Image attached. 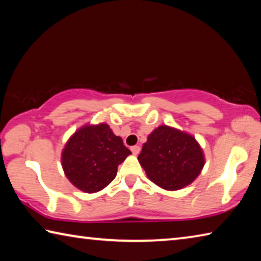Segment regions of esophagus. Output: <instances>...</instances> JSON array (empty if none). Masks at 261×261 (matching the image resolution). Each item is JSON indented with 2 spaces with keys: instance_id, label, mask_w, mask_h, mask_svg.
Returning a JSON list of instances; mask_svg holds the SVG:
<instances>
[{
  "instance_id": "esophagus-1",
  "label": "esophagus",
  "mask_w": 261,
  "mask_h": 261,
  "mask_svg": "<svg viewBox=\"0 0 261 261\" xmlns=\"http://www.w3.org/2000/svg\"><path fill=\"white\" fill-rule=\"evenodd\" d=\"M131 152H132V154H134V155H138L139 152H140V147L139 146H132Z\"/></svg>"
}]
</instances>
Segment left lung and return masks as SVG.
<instances>
[{"label": "left lung", "mask_w": 261, "mask_h": 261, "mask_svg": "<svg viewBox=\"0 0 261 261\" xmlns=\"http://www.w3.org/2000/svg\"><path fill=\"white\" fill-rule=\"evenodd\" d=\"M154 184L175 191L191 184L205 165L204 153L191 135L161 125L148 136L138 155Z\"/></svg>", "instance_id": "obj_1"}]
</instances>
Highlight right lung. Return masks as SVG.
I'll return each mask as SVG.
<instances>
[{
    "mask_svg": "<svg viewBox=\"0 0 261 261\" xmlns=\"http://www.w3.org/2000/svg\"><path fill=\"white\" fill-rule=\"evenodd\" d=\"M131 152L108 124L84 125L70 137L62 152L68 179L86 193L98 192L116 177L118 165Z\"/></svg>",
    "mask_w": 261,
    "mask_h": 261,
    "instance_id": "add662e5",
    "label": "right lung"
}]
</instances>
